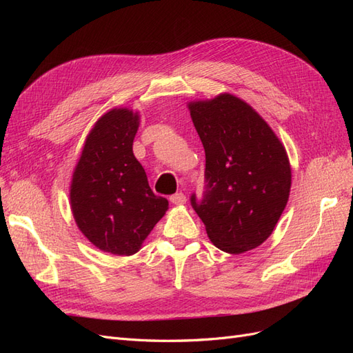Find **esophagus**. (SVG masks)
Returning a JSON list of instances; mask_svg holds the SVG:
<instances>
[{
	"instance_id": "obj_1",
	"label": "esophagus",
	"mask_w": 353,
	"mask_h": 353,
	"mask_svg": "<svg viewBox=\"0 0 353 353\" xmlns=\"http://www.w3.org/2000/svg\"><path fill=\"white\" fill-rule=\"evenodd\" d=\"M169 200L174 203V205H184V203L187 201V197L183 194V193H176V194H172L169 197Z\"/></svg>"
}]
</instances>
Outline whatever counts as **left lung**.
I'll return each instance as SVG.
<instances>
[{
	"label": "left lung",
	"instance_id": "1",
	"mask_svg": "<svg viewBox=\"0 0 353 353\" xmlns=\"http://www.w3.org/2000/svg\"><path fill=\"white\" fill-rule=\"evenodd\" d=\"M206 154V190L191 206L222 252L240 254L268 239L290 196L283 143L258 112L232 94L188 103Z\"/></svg>",
	"mask_w": 353,
	"mask_h": 353
}]
</instances>
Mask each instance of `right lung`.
I'll return each mask as SVG.
<instances>
[{"instance_id":"1","label":"right lung","mask_w":353,"mask_h":353,"mask_svg":"<svg viewBox=\"0 0 353 353\" xmlns=\"http://www.w3.org/2000/svg\"><path fill=\"white\" fill-rule=\"evenodd\" d=\"M138 113L112 109L85 140L70 184V208L78 228L95 248L131 256L168 210L156 196L132 152Z\"/></svg>"}]
</instances>
